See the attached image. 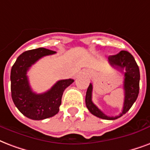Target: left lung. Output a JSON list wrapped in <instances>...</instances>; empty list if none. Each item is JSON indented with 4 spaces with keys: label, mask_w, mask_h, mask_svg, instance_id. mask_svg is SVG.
<instances>
[{
    "label": "left lung",
    "mask_w": 150,
    "mask_h": 150,
    "mask_svg": "<svg viewBox=\"0 0 150 150\" xmlns=\"http://www.w3.org/2000/svg\"><path fill=\"white\" fill-rule=\"evenodd\" d=\"M108 63L111 66L115 67L121 72L124 70V82H123V89H124V102L122 112L117 116H108L102 112L92 101V91L93 86L90 83V86L86 94V105L88 110L93 114V116L98 118L113 120H116L127 112L129 109L135 102L139 93V81H140V72L139 66L132 55L127 51H120L116 55L109 56Z\"/></svg>",
    "instance_id": "obj_1"
}]
</instances>
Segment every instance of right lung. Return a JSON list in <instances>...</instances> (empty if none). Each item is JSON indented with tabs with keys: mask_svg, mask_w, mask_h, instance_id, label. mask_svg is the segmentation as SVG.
Wrapping results in <instances>:
<instances>
[{
	"mask_svg": "<svg viewBox=\"0 0 150 150\" xmlns=\"http://www.w3.org/2000/svg\"><path fill=\"white\" fill-rule=\"evenodd\" d=\"M56 53L45 48L28 50L17 58L11 70V98L20 112L27 118L42 120L55 116L60 110L64 91L74 82L71 79L55 83L43 93L32 91L27 73L30 67L42 57Z\"/></svg>",
	"mask_w": 150,
	"mask_h": 150,
	"instance_id": "add662e5",
	"label": "right lung"
}]
</instances>
